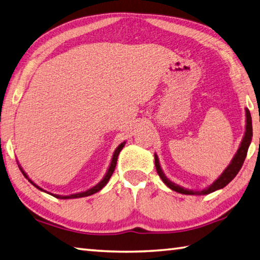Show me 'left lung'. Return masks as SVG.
<instances>
[{
  "label": "left lung",
  "instance_id": "8db88e82",
  "mask_svg": "<svg viewBox=\"0 0 260 260\" xmlns=\"http://www.w3.org/2000/svg\"><path fill=\"white\" fill-rule=\"evenodd\" d=\"M252 140V123H251V115L250 111H249L248 108H246V132L245 135L242 137V141L240 143V146L237 151V153L233 156V159L231 160L230 165H229L224 171L218 176V178L216 180L213 181V184H211L210 186H207L205 188H203L201 190H192V189H187V188L179 186L175 184L174 181H171L169 178H168L165 172L162 171L160 162H159V157H157L156 153H154V164H155V168H156V172L157 175L160 176V178L162 179V181L170 188V189L175 190L177 192H180V194H185V195H207L211 194V192L222 189L223 187H225L229 182H230L233 178H235L238 172L240 171L241 167L243 165V161H245L246 156H247V152L249 149V145L251 143Z\"/></svg>",
  "mask_w": 260,
  "mask_h": 260
}]
</instances>
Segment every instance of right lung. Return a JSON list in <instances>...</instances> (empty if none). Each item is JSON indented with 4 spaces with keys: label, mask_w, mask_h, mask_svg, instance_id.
Instances as JSON below:
<instances>
[{
    "label": "right lung",
    "mask_w": 260,
    "mask_h": 260,
    "mask_svg": "<svg viewBox=\"0 0 260 260\" xmlns=\"http://www.w3.org/2000/svg\"><path fill=\"white\" fill-rule=\"evenodd\" d=\"M125 144H126V141H124L123 143H120L118 146L116 147V150H115L114 154H113V157H111V161H110V165H109L108 170H107L106 175L104 176L103 179H101V180L98 182V184H96L95 186H93L92 188H90V189H88V190H85V191H80V192H76V194L68 195V196L56 195V194H52V192H48V191L44 190L43 188H40L38 185H36L35 182H34L31 179H30V178L27 176V174H25V172L23 171L22 168L20 167V165H19V168H20V170H21L22 175H23L25 178H27L28 181H29V182H31V184H32V185H34L36 188H38L39 190H42V191L47 192V194L52 195V196H54V197H56V198H59V200H71V198H80V197H86V196H90V195H93V194H95V192H98L99 190L103 189V188H104V187L107 185V182L109 181V179H110L111 175L114 174V170H115L116 165H117V159H118V154H119V152H120L121 150H123V147L125 146Z\"/></svg>",
    "instance_id": "obj_1"
}]
</instances>
